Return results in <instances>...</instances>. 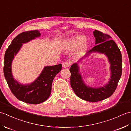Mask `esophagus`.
<instances>
[{"label":"esophagus","mask_w":131,"mask_h":131,"mask_svg":"<svg viewBox=\"0 0 131 131\" xmlns=\"http://www.w3.org/2000/svg\"><path fill=\"white\" fill-rule=\"evenodd\" d=\"M62 66L64 68H69V66H70V62H64L62 64Z\"/></svg>","instance_id":"34e87169"}]
</instances>
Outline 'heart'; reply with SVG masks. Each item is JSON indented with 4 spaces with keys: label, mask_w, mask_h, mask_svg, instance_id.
I'll return each mask as SVG.
<instances>
[{
    "label": "heart",
    "mask_w": 131,
    "mask_h": 131,
    "mask_svg": "<svg viewBox=\"0 0 131 131\" xmlns=\"http://www.w3.org/2000/svg\"><path fill=\"white\" fill-rule=\"evenodd\" d=\"M86 38L83 35H77L71 38L68 40L64 44V48L68 51H74L80 47L78 55L80 56L83 53L87 47V44L85 43Z\"/></svg>",
    "instance_id": "obj_1"
}]
</instances>
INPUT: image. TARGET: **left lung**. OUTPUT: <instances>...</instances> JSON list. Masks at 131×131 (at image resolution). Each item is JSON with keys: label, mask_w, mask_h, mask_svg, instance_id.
<instances>
[{"label": "left lung", "mask_w": 131, "mask_h": 131, "mask_svg": "<svg viewBox=\"0 0 131 131\" xmlns=\"http://www.w3.org/2000/svg\"><path fill=\"white\" fill-rule=\"evenodd\" d=\"M97 44L88 52L85 57L92 52L104 53L110 63L111 77L108 84L104 87L94 88L84 83L79 74L78 64L74 63L70 68V84L74 92L79 98L90 102H98L110 97L114 92L122 73V57L120 49L112 37L99 30L93 31Z\"/></svg>", "instance_id": "obj_1"}]
</instances>
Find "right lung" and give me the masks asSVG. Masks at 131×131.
<instances>
[{
	"instance_id": "right-lung-1",
	"label": "right lung",
	"mask_w": 131,
	"mask_h": 131,
	"mask_svg": "<svg viewBox=\"0 0 131 131\" xmlns=\"http://www.w3.org/2000/svg\"><path fill=\"white\" fill-rule=\"evenodd\" d=\"M38 30H31L21 33L13 39L4 55V74L12 93L21 101L31 104H39L48 99L51 93L53 80L61 70L62 65L46 66L40 75L30 84H21L14 79L11 66L15 55L23 46V43L39 37Z\"/></svg>"
}]
</instances>
